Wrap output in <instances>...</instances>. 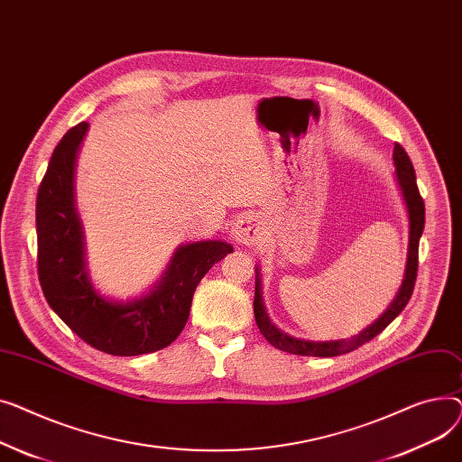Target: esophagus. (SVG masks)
<instances>
[{
  "label": "esophagus",
  "instance_id": "esophagus-1",
  "mask_svg": "<svg viewBox=\"0 0 462 462\" xmlns=\"http://www.w3.org/2000/svg\"><path fill=\"white\" fill-rule=\"evenodd\" d=\"M263 226L255 218V216H240L231 229V238L236 244H244V246H254V244L263 240Z\"/></svg>",
  "mask_w": 462,
  "mask_h": 462
}]
</instances>
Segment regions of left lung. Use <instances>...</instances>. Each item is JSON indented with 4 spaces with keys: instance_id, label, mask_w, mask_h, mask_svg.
Here are the masks:
<instances>
[{
    "instance_id": "8db88e82",
    "label": "left lung",
    "mask_w": 462,
    "mask_h": 462,
    "mask_svg": "<svg viewBox=\"0 0 462 462\" xmlns=\"http://www.w3.org/2000/svg\"><path fill=\"white\" fill-rule=\"evenodd\" d=\"M393 164H395V180L399 184L402 201L406 205V212H409V252H406V264H404V276L401 282V287L393 298V302L386 308V311L378 317L373 324H369L367 328H364L358 336H352L346 339H330V341H311V339H302V337H294L289 336L287 332L280 330L276 324L270 320L264 302H263V291H261V273L259 266H255V298H254V313H255V322L264 336V339L283 350L291 352V355L298 356H319V358H328V356H339L345 355V352L355 350L367 341H371L374 336L381 334L388 324L404 310V306L409 304L414 283H416V274H418V246H420V238L423 233L425 226V205L420 196V189L416 184V173L414 166L409 158V154L404 152V149L395 143L393 147Z\"/></svg>"
}]
</instances>
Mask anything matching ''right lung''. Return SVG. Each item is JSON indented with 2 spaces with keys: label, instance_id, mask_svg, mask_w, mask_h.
Listing matches in <instances>:
<instances>
[{
  "label": "right lung",
  "instance_id": "1",
  "mask_svg": "<svg viewBox=\"0 0 462 462\" xmlns=\"http://www.w3.org/2000/svg\"><path fill=\"white\" fill-rule=\"evenodd\" d=\"M88 128L84 121L63 135L39 186V282L50 308L88 345L114 356L149 355L179 337L196 287L233 246L224 240L180 244L145 294L121 302L100 294L89 278L74 199L76 158Z\"/></svg>",
  "mask_w": 462,
  "mask_h": 462
}]
</instances>
